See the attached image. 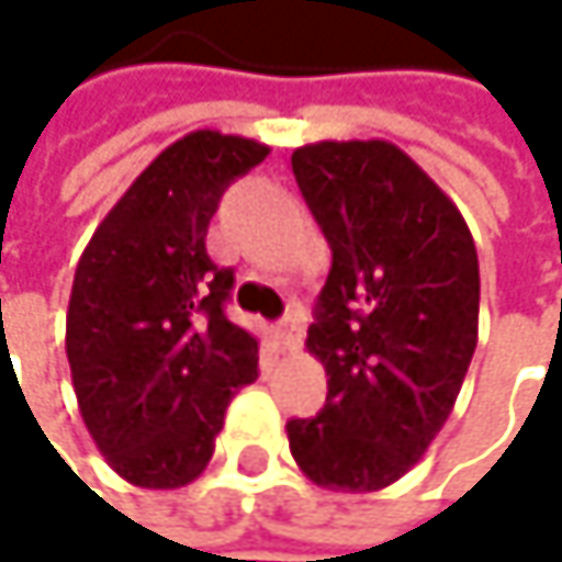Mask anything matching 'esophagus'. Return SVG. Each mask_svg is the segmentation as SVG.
Listing matches in <instances>:
<instances>
[{
  "label": "esophagus",
  "instance_id": "esophagus-1",
  "mask_svg": "<svg viewBox=\"0 0 562 562\" xmlns=\"http://www.w3.org/2000/svg\"><path fill=\"white\" fill-rule=\"evenodd\" d=\"M276 336H279V342H283V349H296L303 342V319L296 313L283 316L276 323Z\"/></svg>",
  "mask_w": 562,
  "mask_h": 562
}]
</instances>
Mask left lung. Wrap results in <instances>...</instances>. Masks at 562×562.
Listing matches in <instances>:
<instances>
[{
  "instance_id": "obj_1",
  "label": "left lung",
  "mask_w": 562,
  "mask_h": 562,
  "mask_svg": "<svg viewBox=\"0 0 562 562\" xmlns=\"http://www.w3.org/2000/svg\"><path fill=\"white\" fill-rule=\"evenodd\" d=\"M333 246L306 349L329 379L316 418L286 425L300 471L369 494L405 477L445 428L477 349L481 269L454 200L389 140L293 150Z\"/></svg>"
}]
</instances>
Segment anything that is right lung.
<instances>
[{
    "mask_svg": "<svg viewBox=\"0 0 562 562\" xmlns=\"http://www.w3.org/2000/svg\"><path fill=\"white\" fill-rule=\"evenodd\" d=\"M266 144L190 131L164 147L88 239L68 300L65 352L88 435L134 487L173 491L213 458L259 342L226 319L233 269L206 252L223 190Z\"/></svg>",
    "mask_w": 562,
    "mask_h": 562,
    "instance_id": "1",
    "label": "right lung"
}]
</instances>
